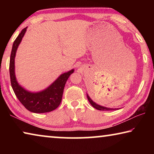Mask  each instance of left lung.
I'll return each mask as SVG.
<instances>
[{"mask_svg":"<svg viewBox=\"0 0 154 154\" xmlns=\"http://www.w3.org/2000/svg\"><path fill=\"white\" fill-rule=\"evenodd\" d=\"M87 97H88V100H89L90 103L91 104V105H92L93 107L96 109H98V110H100V111H110V110H116V109H110V108L105 107V106H100V105H98V104H96V103L94 102L92 99L90 98V96H88V94H87Z\"/></svg>","mask_w":154,"mask_h":154,"instance_id":"obj_1","label":"left lung"}]
</instances>
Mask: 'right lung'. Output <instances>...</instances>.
<instances>
[{
    "instance_id": "add662e5",
    "label": "right lung",
    "mask_w": 154,
    "mask_h": 154,
    "mask_svg": "<svg viewBox=\"0 0 154 154\" xmlns=\"http://www.w3.org/2000/svg\"><path fill=\"white\" fill-rule=\"evenodd\" d=\"M26 31V28L21 31L13 44L9 62L11 86L18 100L28 111L36 113H48L56 109L60 105L62 101L65 84L68 78L74 72V69L62 74L51 85L41 92H30L21 87L18 84L15 75V57L17 49Z\"/></svg>"
}]
</instances>
